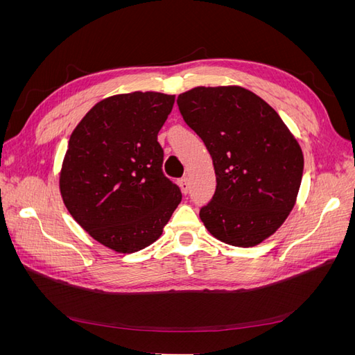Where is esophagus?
Masks as SVG:
<instances>
[{"instance_id": "34e87169", "label": "esophagus", "mask_w": 355, "mask_h": 355, "mask_svg": "<svg viewBox=\"0 0 355 355\" xmlns=\"http://www.w3.org/2000/svg\"><path fill=\"white\" fill-rule=\"evenodd\" d=\"M179 187H180V189H182V192H184V194H188V189H189V180H188V178L179 179Z\"/></svg>"}]
</instances>
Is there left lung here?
<instances>
[{"label": "left lung", "instance_id": "obj_1", "mask_svg": "<svg viewBox=\"0 0 355 355\" xmlns=\"http://www.w3.org/2000/svg\"><path fill=\"white\" fill-rule=\"evenodd\" d=\"M178 106L216 173L201 220L223 243L259 244L295 206L304 173L297 141L270 105L237 85L196 87L178 96Z\"/></svg>", "mask_w": 355, "mask_h": 355}]
</instances>
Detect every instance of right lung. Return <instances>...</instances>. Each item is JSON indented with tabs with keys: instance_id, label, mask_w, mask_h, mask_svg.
Listing matches in <instances>:
<instances>
[{
	"instance_id": "obj_1",
	"label": "right lung",
	"mask_w": 355,
	"mask_h": 355,
	"mask_svg": "<svg viewBox=\"0 0 355 355\" xmlns=\"http://www.w3.org/2000/svg\"><path fill=\"white\" fill-rule=\"evenodd\" d=\"M173 94L135 92L96 103L75 127L60 171L67 209L94 240L120 253L153 244L182 200L163 173L157 141Z\"/></svg>"
}]
</instances>
